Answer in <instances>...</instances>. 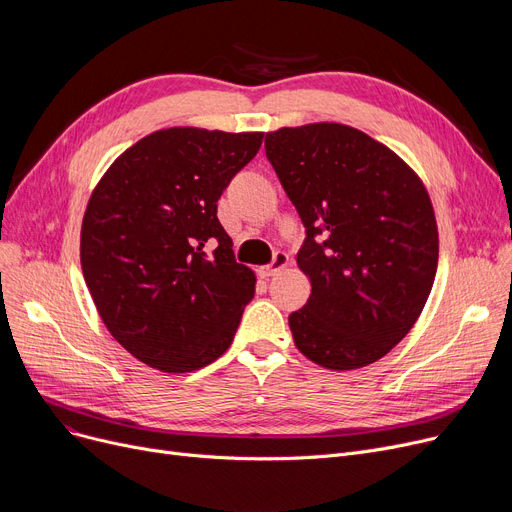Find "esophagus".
Returning <instances> with one entry per match:
<instances>
[{
    "label": "esophagus",
    "mask_w": 512,
    "mask_h": 512,
    "mask_svg": "<svg viewBox=\"0 0 512 512\" xmlns=\"http://www.w3.org/2000/svg\"><path fill=\"white\" fill-rule=\"evenodd\" d=\"M286 265H288V255H286V253H276L274 259H272V263L261 267L259 274H261L263 278H270V276L278 274V272L282 270V267H286Z\"/></svg>",
    "instance_id": "obj_1"
}]
</instances>
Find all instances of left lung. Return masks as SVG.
<instances>
[{
	"instance_id": "1",
	"label": "left lung",
	"mask_w": 512,
	"mask_h": 512,
	"mask_svg": "<svg viewBox=\"0 0 512 512\" xmlns=\"http://www.w3.org/2000/svg\"><path fill=\"white\" fill-rule=\"evenodd\" d=\"M265 155L305 226L297 263L311 297L288 317L294 344L334 371L375 363L434 286L438 226L423 182L386 145L334 122L267 132Z\"/></svg>"
}]
</instances>
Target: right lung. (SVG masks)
I'll return each instance as SVG.
<instances>
[{
    "label": "right lung",
    "mask_w": 512,
    "mask_h": 512,
    "mask_svg": "<svg viewBox=\"0 0 512 512\" xmlns=\"http://www.w3.org/2000/svg\"><path fill=\"white\" fill-rule=\"evenodd\" d=\"M261 141L263 132L157 130L114 161L89 199L87 288L105 328L153 369L186 373L222 357L255 297L218 201Z\"/></svg>",
    "instance_id": "obj_1"
}]
</instances>
